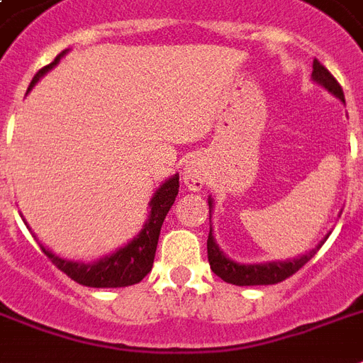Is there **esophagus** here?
Segmentation results:
<instances>
[{
  "label": "esophagus",
  "instance_id": "34e87169",
  "mask_svg": "<svg viewBox=\"0 0 363 363\" xmlns=\"http://www.w3.org/2000/svg\"><path fill=\"white\" fill-rule=\"evenodd\" d=\"M182 179H184V184L190 190H199L205 184V173L201 169V165L196 164V162L188 164L184 171H182Z\"/></svg>",
  "mask_w": 363,
  "mask_h": 363
}]
</instances>
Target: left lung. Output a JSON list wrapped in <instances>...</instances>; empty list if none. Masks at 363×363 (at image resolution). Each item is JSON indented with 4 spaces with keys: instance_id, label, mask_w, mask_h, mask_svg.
<instances>
[{
    "instance_id": "obj_1",
    "label": "left lung",
    "mask_w": 363,
    "mask_h": 363,
    "mask_svg": "<svg viewBox=\"0 0 363 363\" xmlns=\"http://www.w3.org/2000/svg\"><path fill=\"white\" fill-rule=\"evenodd\" d=\"M313 79L324 88H328L333 96H337L341 101H345V94L337 79L324 67V65L315 58L313 62ZM211 207L213 201L209 199V222H211ZM328 239V235H326ZM324 242V241H322ZM322 242L318 248L322 247ZM318 248H313L311 252H307L301 258L290 259V262H273V264H262V265H241L226 258L222 250L216 247L213 233L209 232V239H207V258H209L211 269L215 271L216 275L220 277L222 281L235 284V286H258V284H277L282 282L288 277H292L296 271H299L313 256L316 254Z\"/></svg>"
}]
</instances>
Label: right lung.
I'll return each instance as SVG.
<instances>
[{"instance_id":"obj_1","label":"right lung","mask_w":363,"mask_h":363,"mask_svg":"<svg viewBox=\"0 0 363 363\" xmlns=\"http://www.w3.org/2000/svg\"><path fill=\"white\" fill-rule=\"evenodd\" d=\"M64 54L65 50L54 58L52 64L45 65L43 69L37 71L35 77L31 79L30 88L48 69H52ZM177 194H179V175L171 177L169 181H165L158 188V192L154 194V198L150 199V216H148L147 224L141 230V233L133 241L128 242L124 248H118L115 254L105 256L99 262H94V264L69 262V259L60 258V256L52 254L45 247H41L43 252L47 254L50 262L60 271H64L65 275L73 279L75 282H79V284H82V286L122 288L137 284V282H141L147 277L148 271L152 269L154 254H156V247H158L160 230H162L165 216L169 213L171 205L175 203Z\"/></svg>"}]
</instances>
